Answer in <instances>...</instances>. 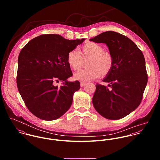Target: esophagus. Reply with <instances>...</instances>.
Listing matches in <instances>:
<instances>
[{"label": "esophagus", "instance_id": "1", "mask_svg": "<svg viewBox=\"0 0 160 160\" xmlns=\"http://www.w3.org/2000/svg\"><path fill=\"white\" fill-rule=\"evenodd\" d=\"M85 84H86V82H81V83H80V86L81 88L84 87Z\"/></svg>", "mask_w": 160, "mask_h": 160}]
</instances>
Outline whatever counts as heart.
I'll return each mask as SVG.
<instances>
[{
  "mask_svg": "<svg viewBox=\"0 0 160 160\" xmlns=\"http://www.w3.org/2000/svg\"><path fill=\"white\" fill-rule=\"evenodd\" d=\"M88 68L79 69L73 76L75 80L89 81L98 78L101 74L107 75L112 68L113 60L111 54L105 51L102 45L89 42L77 50L69 51L67 55V62L71 68L76 70L79 68L83 60H86Z\"/></svg>",
  "mask_w": 160,
  "mask_h": 160,
  "instance_id": "1",
  "label": "heart"
}]
</instances>
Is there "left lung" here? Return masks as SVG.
<instances>
[{"label":"left lung","instance_id":"8db88e82","mask_svg":"<svg viewBox=\"0 0 160 160\" xmlns=\"http://www.w3.org/2000/svg\"><path fill=\"white\" fill-rule=\"evenodd\" d=\"M108 46L113 64L102 80L105 86L96 84L92 98L96 111L112 120L121 119L134 111L140 105L148 76L142 51L128 37L114 31H106L90 39Z\"/></svg>","mask_w":160,"mask_h":160}]
</instances>
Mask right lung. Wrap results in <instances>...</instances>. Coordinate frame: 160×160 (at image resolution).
Segmentation results:
<instances>
[{
    "label": "right lung",
    "instance_id": "1",
    "mask_svg": "<svg viewBox=\"0 0 160 160\" xmlns=\"http://www.w3.org/2000/svg\"><path fill=\"white\" fill-rule=\"evenodd\" d=\"M84 40H68L58 34L41 35L21 50L17 87L26 106L36 117L52 121L68 110L80 83L67 80L72 75L67 55ZM59 80L63 82L60 88L53 84Z\"/></svg>",
    "mask_w": 160,
    "mask_h": 160
}]
</instances>
